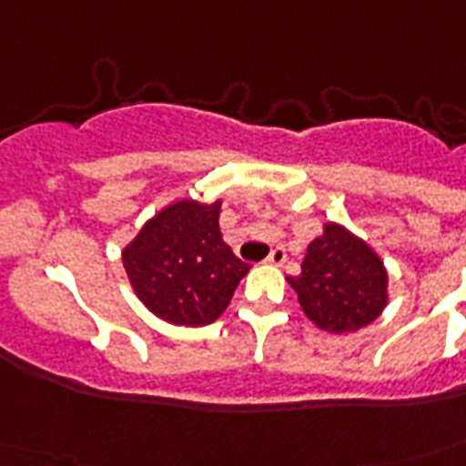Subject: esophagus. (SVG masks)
<instances>
[{"label": "esophagus", "instance_id": "esophagus-1", "mask_svg": "<svg viewBox=\"0 0 466 466\" xmlns=\"http://www.w3.org/2000/svg\"><path fill=\"white\" fill-rule=\"evenodd\" d=\"M285 258H288V254H285V248L283 247H276V248H273V251H270L266 261H268L270 266H283Z\"/></svg>", "mask_w": 466, "mask_h": 466}]
</instances>
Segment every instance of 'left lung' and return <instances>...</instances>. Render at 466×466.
I'll list each match as a JSON object with an SVG mask.
<instances>
[{"instance_id": "left-lung-1", "label": "left lung", "mask_w": 466, "mask_h": 466, "mask_svg": "<svg viewBox=\"0 0 466 466\" xmlns=\"http://www.w3.org/2000/svg\"><path fill=\"white\" fill-rule=\"evenodd\" d=\"M307 317L329 333L358 331L387 307L382 258L346 227L326 222L307 247L302 273L288 278Z\"/></svg>"}]
</instances>
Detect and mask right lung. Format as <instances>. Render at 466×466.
<instances>
[{"instance_id": "add662e5", "label": "right lung", "mask_w": 466, "mask_h": 466, "mask_svg": "<svg viewBox=\"0 0 466 466\" xmlns=\"http://www.w3.org/2000/svg\"><path fill=\"white\" fill-rule=\"evenodd\" d=\"M219 208L222 200H176L147 219L123 248L135 295L168 324H212L248 273V263L222 239Z\"/></svg>"}]
</instances>
